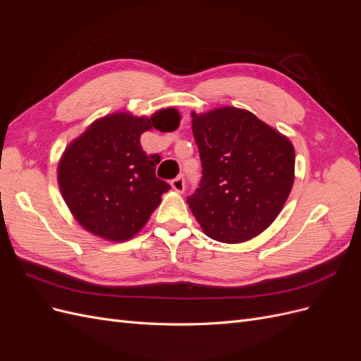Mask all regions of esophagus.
Listing matches in <instances>:
<instances>
[{"label":"esophagus","instance_id":"34e87169","mask_svg":"<svg viewBox=\"0 0 361 361\" xmlns=\"http://www.w3.org/2000/svg\"><path fill=\"white\" fill-rule=\"evenodd\" d=\"M185 187H187V185H185V178H183V174H179L178 178H174V179L171 180V188H173L174 191L183 192V191H185Z\"/></svg>","mask_w":361,"mask_h":361}]
</instances>
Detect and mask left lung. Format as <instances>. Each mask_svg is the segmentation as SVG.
Returning a JSON list of instances; mask_svg holds the SVG:
<instances>
[{"instance_id": "left-lung-1", "label": "left lung", "mask_w": 361, "mask_h": 361, "mask_svg": "<svg viewBox=\"0 0 361 361\" xmlns=\"http://www.w3.org/2000/svg\"><path fill=\"white\" fill-rule=\"evenodd\" d=\"M202 180L187 203L215 241L238 244L276 220L293 185L290 141L253 113L233 106L192 113Z\"/></svg>"}]
</instances>
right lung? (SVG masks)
I'll return each mask as SVG.
<instances>
[{
	"label": "right lung",
	"mask_w": 361,
	"mask_h": 361,
	"mask_svg": "<svg viewBox=\"0 0 361 361\" xmlns=\"http://www.w3.org/2000/svg\"><path fill=\"white\" fill-rule=\"evenodd\" d=\"M179 122L174 108L152 117L116 113L73 140L59 164V185L76 221L110 241L138 233L170 190L155 174L159 155H147L140 135L152 128L170 133Z\"/></svg>",
	"instance_id": "right-lung-1"
}]
</instances>
